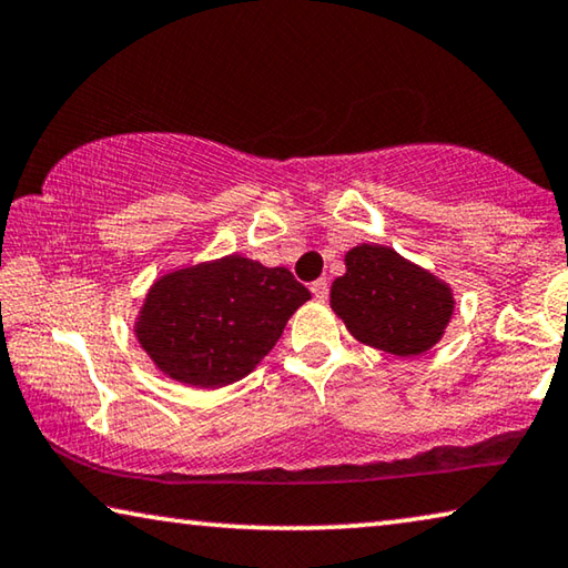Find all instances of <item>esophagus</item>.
I'll list each match as a JSON object with an SVG mask.
<instances>
[{
  "label": "esophagus",
  "instance_id": "esophagus-1",
  "mask_svg": "<svg viewBox=\"0 0 568 568\" xmlns=\"http://www.w3.org/2000/svg\"><path fill=\"white\" fill-rule=\"evenodd\" d=\"M328 291H331V285H328L326 277H318L316 283H311V293L316 295L318 301H326L328 298Z\"/></svg>",
  "mask_w": 568,
  "mask_h": 568
}]
</instances>
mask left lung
<instances>
[{
	"mask_svg": "<svg viewBox=\"0 0 568 568\" xmlns=\"http://www.w3.org/2000/svg\"><path fill=\"white\" fill-rule=\"evenodd\" d=\"M331 308L354 336L397 356L435 346L453 316L447 285L382 245L346 255V275L331 285Z\"/></svg>",
	"mask_w": 568,
	"mask_h": 568,
	"instance_id": "left-lung-1",
	"label": "left lung"
}]
</instances>
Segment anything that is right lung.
<instances>
[{
    "label": "right lung",
    "mask_w": 568,
    "mask_h": 568,
    "mask_svg": "<svg viewBox=\"0 0 568 568\" xmlns=\"http://www.w3.org/2000/svg\"><path fill=\"white\" fill-rule=\"evenodd\" d=\"M308 298L291 270L232 255L161 277L143 303L139 341L171 379L214 389L250 374Z\"/></svg>",
    "instance_id": "right-lung-1"
}]
</instances>
